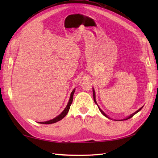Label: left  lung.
<instances>
[{
    "instance_id": "1",
    "label": "left lung",
    "mask_w": 158,
    "mask_h": 158,
    "mask_svg": "<svg viewBox=\"0 0 158 158\" xmlns=\"http://www.w3.org/2000/svg\"><path fill=\"white\" fill-rule=\"evenodd\" d=\"M93 96H94V102H95V103L96 104V105H97V102H96V95H95V91H94V88H93ZM143 106H142L141 107V108H140L138 110H136V112H135V113H133L132 114H131V115H130V116H128V117H127V118H126V119H122V120H121V121H123V120H126V119H130L131 118V117H132L134 115H135V114L136 113H138L139 111H140V110H141L142 109H143ZM98 109H99V110H100V112H101V113L102 114V115H105V117H108V118H109V117H108V116H107L106 115V114L105 113H104L103 111H102V110H101V109H100V107H98ZM120 121V120H119Z\"/></svg>"
}]
</instances>
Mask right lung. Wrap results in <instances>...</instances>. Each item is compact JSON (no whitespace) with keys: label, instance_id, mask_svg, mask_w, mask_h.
Listing matches in <instances>:
<instances>
[{"label":"right lung","instance_id":"right-lung-1","mask_svg":"<svg viewBox=\"0 0 158 158\" xmlns=\"http://www.w3.org/2000/svg\"><path fill=\"white\" fill-rule=\"evenodd\" d=\"M75 89H74L73 90V92H71V94H70V96L69 101L68 102V105H66L64 110L61 113H60L58 116H57L56 117H55L54 119H51V120H49V121H47V122H39V123H42V124H51V123H56L57 122H58V121H60L61 119H62L64 117L67 115V113H68L69 110L70 109V105H71V104L73 102V94H74V93H75Z\"/></svg>","mask_w":158,"mask_h":158}]
</instances>
